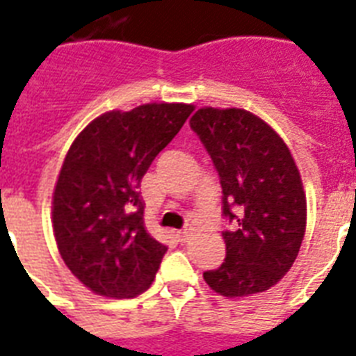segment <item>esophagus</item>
Instances as JSON below:
<instances>
[{"mask_svg":"<svg viewBox=\"0 0 356 356\" xmlns=\"http://www.w3.org/2000/svg\"><path fill=\"white\" fill-rule=\"evenodd\" d=\"M191 234H193L191 228H184V230H178V232H176V239H178L180 243H186L187 239L191 238Z\"/></svg>","mask_w":356,"mask_h":356,"instance_id":"obj_1","label":"esophagus"}]
</instances>
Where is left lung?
Segmentation results:
<instances>
[{
  "mask_svg": "<svg viewBox=\"0 0 356 356\" xmlns=\"http://www.w3.org/2000/svg\"><path fill=\"white\" fill-rule=\"evenodd\" d=\"M208 150L222 187L227 258L204 271L225 297L269 290L290 271L307 228V197L290 148L280 135L245 109L202 107L189 120Z\"/></svg>",
  "mask_w": 356,
  "mask_h": 356,
  "instance_id": "8db88e82",
  "label": "left lung"
}]
</instances>
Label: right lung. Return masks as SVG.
I'll return each instance as SVG.
<instances>
[{
    "mask_svg": "<svg viewBox=\"0 0 356 356\" xmlns=\"http://www.w3.org/2000/svg\"><path fill=\"white\" fill-rule=\"evenodd\" d=\"M193 106L145 104L95 118L66 154L54 191V234L66 267L98 296L150 288L167 247L147 232L140 180Z\"/></svg>",
    "mask_w": 356,
    "mask_h": 356,
    "instance_id": "obj_1",
    "label": "right lung"
}]
</instances>
